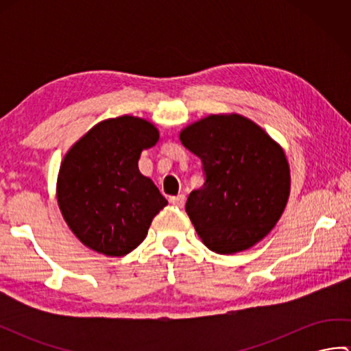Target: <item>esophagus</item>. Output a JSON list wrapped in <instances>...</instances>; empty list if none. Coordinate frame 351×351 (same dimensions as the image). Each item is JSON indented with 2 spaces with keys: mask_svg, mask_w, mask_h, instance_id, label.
Here are the masks:
<instances>
[{
  "mask_svg": "<svg viewBox=\"0 0 351 351\" xmlns=\"http://www.w3.org/2000/svg\"><path fill=\"white\" fill-rule=\"evenodd\" d=\"M169 202H170L171 205H175V206H178V208H182V206L185 205V196H184V195L171 196V197L169 199Z\"/></svg>",
  "mask_w": 351,
  "mask_h": 351,
  "instance_id": "esophagus-1",
  "label": "esophagus"
}]
</instances>
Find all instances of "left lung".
Instances as JSON below:
<instances>
[{"label": "left lung", "instance_id": "obj_1", "mask_svg": "<svg viewBox=\"0 0 351 351\" xmlns=\"http://www.w3.org/2000/svg\"><path fill=\"white\" fill-rule=\"evenodd\" d=\"M202 161L205 182L185 205L208 249L232 255L270 232L289 196V166L282 147L240 114H211L180 134Z\"/></svg>", "mask_w": 351, "mask_h": 351}]
</instances>
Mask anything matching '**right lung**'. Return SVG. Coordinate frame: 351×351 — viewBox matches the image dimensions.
I'll use <instances>...</instances> for the list:
<instances>
[{"label": "right lung", "mask_w": 351, "mask_h": 351, "mask_svg": "<svg viewBox=\"0 0 351 351\" xmlns=\"http://www.w3.org/2000/svg\"><path fill=\"white\" fill-rule=\"evenodd\" d=\"M158 130L140 117L108 119L81 137L62 162L57 200L78 240L107 256H123L145 240L167 200L138 170Z\"/></svg>", "instance_id": "add662e5"}]
</instances>
